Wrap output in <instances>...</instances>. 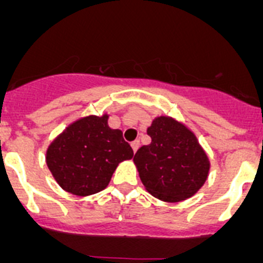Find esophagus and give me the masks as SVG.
Here are the masks:
<instances>
[{
	"label": "esophagus",
	"mask_w": 263,
	"mask_h": 263,
	"mask_svg": "<svg viewBox=\"0 0 263 263\" xmlns=\"http://www.w3.org/2000/svg\"><path fill=\"white\" fill-rule=\"evenodd\" d=\"M131 146H132V149H134V152H136L137 149H139V146H140V140H135V141H132V143H131Z\"/></svg>",
	"instance_id": "esophagus-1"
}]
</instances>
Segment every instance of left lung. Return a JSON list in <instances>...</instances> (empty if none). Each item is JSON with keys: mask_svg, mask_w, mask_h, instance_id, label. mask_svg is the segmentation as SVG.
Instances as JSON below:
<instances>
[{"mask_svg": "<svg viewBox=\"0 0 263 263\" xmlns=\"http://www.w3.org/2000/svg\"><path fill=\"white\" fill-rule=\"evenodd\" d=\"M146 132L152 141L134 157L146 190L164 202L193 196L204 184L210 170V161L195 135L169 117L156 118Z\"/></svg>", "mask_w": 263, "mask_h": 263, "instance_id": "left-lung-1", "label": "left lung"}]
</instances>
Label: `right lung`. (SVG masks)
Here are the masks:
<instances>
[{
	"mask_svg": "<svg viewBox=\"0 0 263 263\" xmlns=\"http://www.w3.org/2000/svg\"><path fill=\"white\" fill-rule=\"evenodd\" d=\"M107 119V115L82 118L48 146V169L68 193L86 196L102 191L119 162L134 157L122 131L110 128Z\"/></svg>",
	"mask_w": 263,
	"mask_h": 263,
	"instance_id": "add662e5",
	"label": "right lung"
}]
</instances>
